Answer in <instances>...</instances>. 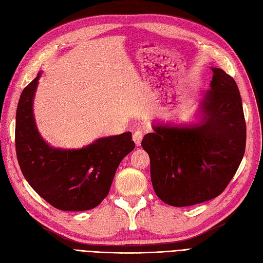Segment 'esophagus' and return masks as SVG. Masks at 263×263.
<instances>
[{
	"label": "esophagus",
	"instance_id": "34e87169",
	"mask_svg": "<svg viewBox=\"0 0 263 263\" xmlns=\"http://www.w3.org/2000/svg\"><path fill=\"white\" fill-rule=\"evenodd\" d=\"M142 136H144V134H142V132L140 129L135 130V133L133 134V140L135 141V144H136L137 146H140L141 140H142Z\"/></svg>",
	"mask_w": 263,
	"mask_h": 263
}]
</instances>
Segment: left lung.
Instances as JSON below:
<instances>
[{
	"label": "left lung",
	"mask_w": 263,
	"mask_h": 263,
	"mask_svg": "<svg viewBox=\"0 0 263 263\" xmlns=\"http://www.w3.org/2000/svg\"><path fill=\"white\" fill-rule=\"evenodd\" d=\"M211 89L197 124H157L141 141L150 158L157 196L176 208L218 196L233 179L246 149V121L237 83L212 68Z\"/></svg>",
	"instance_id": "8db88e82"
}]
</instances>
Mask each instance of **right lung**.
Returning a JSON list of instances; mask_svg holds the SVG:
<instances>
[{
	"instance_id": "obj_1",
	"label": "right lung",
	"mask_w": 263,
	"mask_h": 263,
	"mask_svg": "<svg viewBox=\"0 0 263 263\" xmlns=\"http://www.w3.org/2000/svg\"><path fill=\"white\" fill-rule=\"evenodd\" d=\"M41 73L23 90L16 110L15 148L24 178L61 211L92 210L104 200L119 163L135 148L132 133L95 140L78 150L50 147L37 132L33 99Z\"/></svg>"
}]
</instances>
